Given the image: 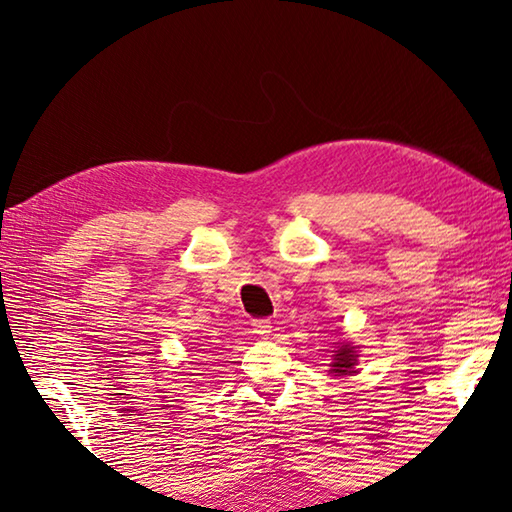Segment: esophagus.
Returning <instances> with one entry per match:
<instances>
[{
  "label": "esophagus",
  "mask_w": 512,
  "mask_h": 512,
  "mask_svg": "<svg viewBox=\"0 0 512 512\" xmlns=\"http://www.w3.org/2000/svg\"><path fill=\"white\" fill-rule=\"evenodd\" d=\"M253 332L259 336H268L270 332H273V323H270L268 319H257V321H253Z\"/></svg>",
  "instance_id": "34e87169"
}]
</instances>
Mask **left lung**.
I'll return each mask as SVG.
<instances>
[{"instance_id": "left-lung-1", "label": "left lung", "mask_w": 512, "mask_h": 512, "mask_svg": "<svg viewBox=\"0 0 512 512\" xmlns=\"http://www.w3.org/2000/svg\"><path fill=\"white\" fill-rule=\"evenodd\" d=\"M356 358H358L356 347H352L350 343H343L339 350H336V354H334V363L330 365L332 367L330 372L334 376H350V374H354Z\"/></svg>"}]
</instances>
